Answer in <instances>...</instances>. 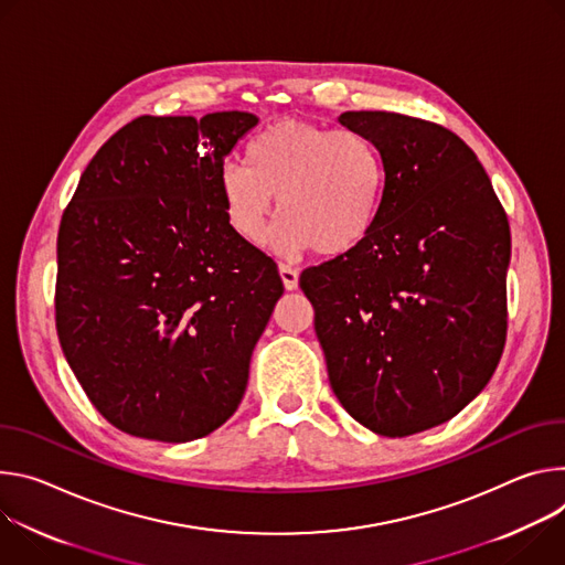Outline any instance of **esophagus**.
<instances>
[{"label":"esophagus","mask_w":565,"mask_h":565,"mask_svg":"<svg viewBox=\"0 0 565 565\" xmlns=\"http://www.w3.org/2000/svg\"><path fill=\"white\" fill-rule=\"evenodd\" d=\"M278 271H280V278H282L285 289H289V291L298 289V271H296V269H291L289 265H280Z\"/></svg>","instance_id":"1"}]
</instances>
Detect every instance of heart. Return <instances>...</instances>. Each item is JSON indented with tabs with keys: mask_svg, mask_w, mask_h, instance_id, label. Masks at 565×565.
I'll return each mask as SVG.
<instances>
[{
	"mask_svg": "<svg viewBox=\"0 0 565 565\" xmlns=\"http://www.w3.org/2000/svg\"><path fill=\"white\" fill-rule=\"evenodd\" d=\"M384 191L386 163L372 139L296 118L260 130L244 166L220 172L224 217L250 246L267 244L278 198L276 246L285 254H348L377 224Z\"/></svg>",
	"mask_w": 565,
	"mask_h": 565,
	"instance_id": "obj_1",
	"label": "heart"
}]
</instances>
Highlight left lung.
Instances as JSON below:
<instances>
[{
  "label": "left lung",
  "mask_w": 565,
  "mask_h": 565,
  "mask_svg": "<svg viewBox=\"0 0 565 565\" xmlns=\"http://www.w3.org/2000/svg\"><path fill=\"white\" fill-rule=\"evenodd\" d=\"M339 122L380 148L384 204L348 254L309 267L330 384L365 428L404 437L458 415L489 384L508 334V215L473 150L395 111Z\"/></svg>",
  "instance_id": "left-lung-1"
}]
</instances>
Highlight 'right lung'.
Listing matches in <instances>:
<instances>
[{"label":"right lung","instance_id":"obj_1","mask_svg":"<svg viewBox=\"0 0 565 565\" xmlns=\"http://www.w3.org/2000/svg\"><path fill=\"white\" fill-rule=\"evenodd\" d=\"M258 120L139 116L96 152L62 213L57 339L122 433L191 443L244 397L285 287L276 263L231 231L220 172Z\"/></svg>","mask_w":565,"mask_h":565}]
</instances>
